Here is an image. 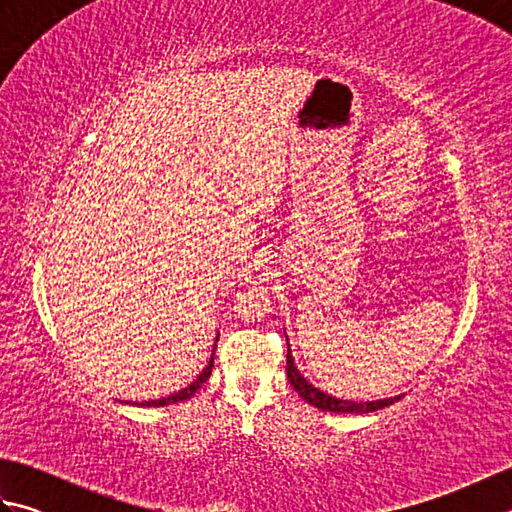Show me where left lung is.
<instances>
[{"instance_id": "8db88e82", "label": "left lung", "mask_w": 512, "mask_h": 512, "mask_svg": "<svg viewBox=\"0 0 512 512\" xmlns=\"http://www.w3.org/2000/svg\"><path fill=\"white\" fill-rule=\"evenodd\" d=\"M286 374H288V380L290 385L295 387L297 394L310 402V405H314L321 411H332V413H369V411H376V409H383V407H389L394 405L396 400H400V396H394V398H383V400H372V402H354V400H341L336 396H330L325 394V391H321L319 387H314L312 383H308L306 378L301 376V372L295 365V358H292V352H290V343H288V356H286Z\"/></svg>"}]
</instances>
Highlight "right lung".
Here are the masks:
<instances>
[{
	"mask_svg": "<svg viewBox=\"0 0 512 512\" xmlns=\"http://www.w3.org/2000/svg\"><path fill=\"white\" fill-rule=\"evenodd\" d=\"M217 339H220V334L215 336V345H217ZM215 345H213V354H215ZM211 369H213V356L209 358V365H206L204 369H202V374L193 380L191 385H187L184 389H180V391H176V394H171V396H167V398H160V400H145V402H140V407H165V405H173V402H182V400H189L195 391H198L206 380H209V376H211Z\"/></svg>",
	"mask_w": 512,
	"mask_h": 512,
	"instance_id": "obj_1",
	"label": "right lung"
}]
</instances>
